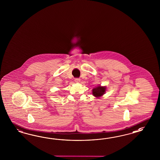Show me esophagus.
Listing matches in <instances>:
<instances>
[{"label": "esophagus", "instance_id": "34e87169", "mask_svg": "<svg viewBox=\"0 0 160 160\" xmlns=\"http://www.w3.org/2000/svg\"><path fill=\"white\" fill-rule=\"evenodd\" d=\"M74 81H75L76 82H80V79L79 78H76L75 80H74Z\"/></svg>", "mask_w": 160, "mask_h": 160}]
</instances>
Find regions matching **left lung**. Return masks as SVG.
I'll use <instances>...</instances> for the list:
<instances>
[{
  "label": "left lung",
  "mask_w": 160,
  "mask_h": 160,
  "mask_svg": "<svg viewBox=\"0 0 160 160\" xmlns=\"http://www.w3.org/2000/svg\"><path fill=\"white\" fill-rule=\"evenodd\" d=\"M106 90V87L105 86H97L92 89V95L96 97H100L102 96L104 94H105Z\"/></svg>",
  "instance_id": "1"
}]
</instances>
